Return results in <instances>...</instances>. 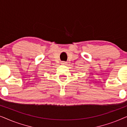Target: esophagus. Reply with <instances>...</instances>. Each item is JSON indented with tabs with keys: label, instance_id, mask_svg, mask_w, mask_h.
<instances>
[{
	"label": "esophagus",
	"instance_id": "1",
	"mask_svg": "<svg viewBox=\"0 0 127 127\" xmlns=\"http://www.w3.org/2000/svg\"><path fill=\"white\" fill-rule=\"evenodd\" d=\"M61 65H66V62H64V61H62V62H61Z\"/></svg>",
	"mask_w": 127,
	"mask_h": 127
}]
</instances>
